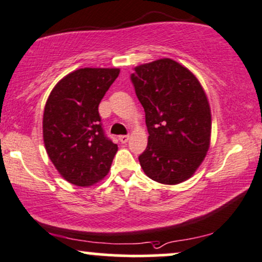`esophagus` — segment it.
<instances>
[{
	"instance_id": "34e87169",
	"label": "esophagus",
	"mask_w": 262,
	"mask_h": 262,
	"mask_svg": "<svg viewBox=\"0 0 262 262\" xmlns=\"http://www.w3.org/2000/svg\"><path fill=\"white\" fill-rule=\"evenodd\" d=\"M119 140H120L121 143H126V142L130 140V136L128 135H122V136L119 137Z\"/></svg>"
}]
</instances>
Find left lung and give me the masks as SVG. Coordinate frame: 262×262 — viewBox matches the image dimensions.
<instances>
[{
	"label": "left lung",
	"mask_w": 262,
	"mask_h": 262,
	"mask_svg": "<svg viewBox=\"0 0 262 262\" xmlns=\"http://www.w3.org/2000/svg\"><path fill=\"white\" fill-rule=\"evenodd\" d=\"M131 80L149 134L138 157L144 173L164 185L188 180L204 160L211 136V111L202 85L170 58L136 67Z\"/></svg>",
	"instance_id": "1"
}]
</instances>
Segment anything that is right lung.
<instances>
[{
	"label": "right lung",
	"instance_id": "obj_1",
	"mask_svg": "<svg viewBox=\"0 0 262 262\" xmlns=\"http://www.w3.org/2000/svg\"><path fill=\"white\" fill-rule=\"evenodd\" d=\"M118 68H82L64 76L45 105L46 151L64 180L89 187L104 179L118 146L104 135L98 105L119 76Z\"/></svg>",
	"mask_w": 262,
	"mask_h": 262
}]
</instances>
